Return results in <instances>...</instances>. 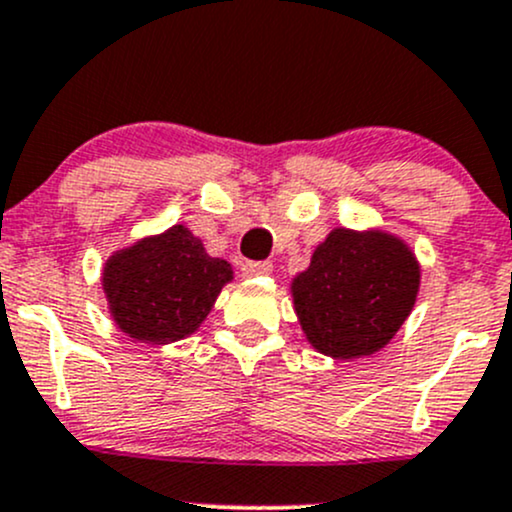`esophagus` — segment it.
Listing matches in <instances>:
<instances>
[{
	"mask_svg": "<svg viewBox=\"0 0 512 512\" xmlns=\"http://www.w3.org/2000/svg\"><path fill=\"white\" fill-rule=\"evenodd\" d=\"M273 271V263L268 261H246L241 266V276L244 278H254V276H268Z\"/></svg>",
	"mask_w": 512,
	"mask_h": 512,
	"instance_id": "34e87169",
	"label": "esophagus"
}]
</instances>
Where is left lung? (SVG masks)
I'll return each mask as SVG.
<instances>
[{"label":"left lung","mask_w":512,"mask_h":512,"mask_svg":"<svg viewBox=\"0 0 512 512\" xmlns=\"http://www.w3.org/2000/svg\"><path fill=\"white\" fill-rule=\"evenodd\" d=\"M420 263L398 236L332 229L290 285L307 342L332 359L376 354L415 307Z\"/></svg>","instance_id":"obj_1"}]
</instances>
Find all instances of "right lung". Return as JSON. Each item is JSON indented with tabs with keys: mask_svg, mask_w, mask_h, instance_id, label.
Here are the masks:
<instances>
[{
	"mask_svg": "<svg viewBox=\"0 0 512 512\" xmlns=\"http://www.w3.org/2000/svg\"><path fill=\"white\" fill-rule=\"evenodd\" d=\"M234 278L183 224L146 236L107 258L102 288L112 320L136 342L170 344L190 337L224 285Z\"/></svg>",
	"mask_w": 512,
	"mask_h": 512,
	"instance_id": "1",
	"label": "right lung"
}]
</instances>
